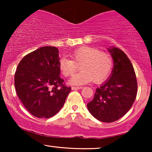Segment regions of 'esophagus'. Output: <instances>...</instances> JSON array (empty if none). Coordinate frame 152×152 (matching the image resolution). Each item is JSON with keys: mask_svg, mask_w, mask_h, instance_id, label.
<instances>
[{"mask_svg": "<svg viewBox=\"0 0 152 152\" xmlns=\"http://www.w3.org/2000/svg\"><path fill=\"white\" fill-rule=\"evenodd\" d=\"M83 88L82 86L80 87H72V90H78V89H82Z\"/></svg>", "mask_w": 152, "mask_h": 152, "instance_id": "obj_1", "label": "esophagus"}]
</instances>
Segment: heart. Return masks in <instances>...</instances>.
<instances>
[{"label": "heart", "mask_w": 152, "mask_h": 152, "mask_svg": "<svg viewBox=\"0 0 152 152\" xmlns=\"http://www.w3.org/2000/svg\"><path fill=\"white\" fill-rule=\"evenodd\" d=\"M71 60L61 58L59 69L65 77L73 75L80 66L82 70L69 80L68 83L80 86L92 82L98 84L105 80L111 74L113 62L111 56L105 52L91 47H82L70 54Z\"/></svg>", "instance_id": "heart-1"}]
</instances>
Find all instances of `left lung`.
<instances>
[{
    "mask_svg": "<svg viewBox=\"0 0 152 152\" xmlns=\"http://www.w3.org/2000/svg\"><path fill=\"white\" fill-rule=\"evenodd\" d=\"M113 61L109 77L95 91L93 100L87 104L89 112L104 122H113L129 111L137 95V80L132 62L116 47L107 48Z\"/></svg>",
    "mask_w": 152,
    "mask_h": 152,
    "instance_id": "left-lung-1",
    "label": "left lung"
}]
</instances>
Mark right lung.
I'll list each match as a JSON object with an SVG mask.
<instances>
[{
	"label": "right lung",
	"instance_id": "obj_1",
	"mask_svg": "<svg viewBox=\"0 0 152 152\" xmlns=\"http://www.w3.org/2000/svg\"><path fill=\"white\" fill-rule=\"evenodd\" d=\"M59 50L44 46L28 54L19 62L14 76L18 98L28 111L39 118H49L65 103L70 87L64 85L59 69Z\"/></svg>",
	"mask_w": 152,
	"mask_h": 152
}]
</instances>
